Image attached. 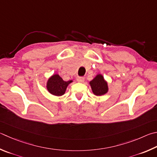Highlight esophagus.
Segmentation results:
<instances>
[{
  "label": "esophagus",
  "mask_w": 157,
  "mask_h": 157,
  "mask_svg": "<svg viewBox=\"0 0 157 157\" xmlns=\"http://www.w3.org/2000/svg\"><path fill=\"white\" fill-rule=\"evenodd\" d=\"M77 81L82 83V82H83L84 81V77H78V78H77Z\"/></svg>",
  "instance_id": "34e87169"
}]
</instances>
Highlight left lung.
<instances>
[{"mask_svg":"<svg viewBox=\"0 0 157 157\" xmlns=\"http://www.w3.org/2000/svg\"><path fill=\"white\" fill-rule=\"evenodd\" d=\"M89 84L93 93L97 96L103 95L108 92V83L101 74H98L95 78L89 82Z\"/></svg>","mask_w":157,"mask_h":157,"instance_id":"obj_1","label":"left lung"}]
</instances>
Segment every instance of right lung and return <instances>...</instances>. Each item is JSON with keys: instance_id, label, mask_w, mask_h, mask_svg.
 <instances>
[{"instance_id": "add662e5", "label": "right lung", "mask_w": 157, "mask_h": 157, "mask_svg": "<svg viewBox=\"0 0 157 157\" xmlns=\"http://www.w3.org/2000/svg\"><path fill=\"white\" fill-rule=\"evenodd\" d=\"M72 82L73 80L65 82L58 74H55L48 79L47 88L48 91L52 95L56 96H62L65 93L67 86Z\"/></svg>"}]
</instances>
